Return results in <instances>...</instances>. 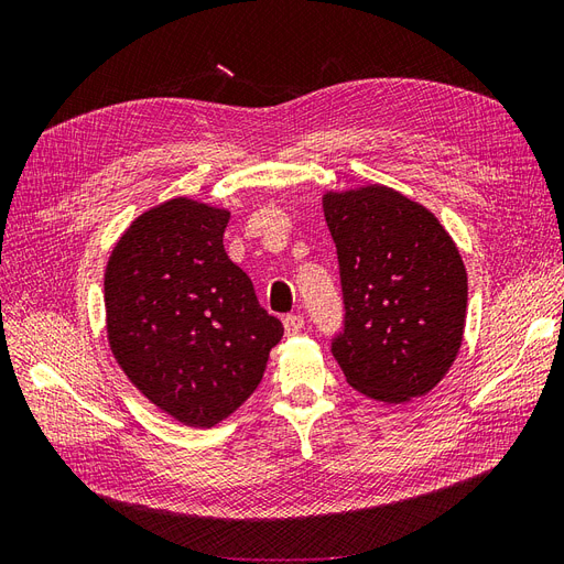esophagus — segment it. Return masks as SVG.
Here are the masks:
<instances>
[{
	"mask_svg": "<svg viewBox=\"0 0 564 564\" xmlns=\"http://www.w3.org/2000/svg\"><path fill=\"white\" fill-rule=\"evenodd\" d=\"M282 324H284V334L286 336H296L299 332H303V317L301 315H286L284 319H282Z\"/></svg>",
	"mask_w": 564,
	"mask_h": 564,
	"instance_id": "1",
	"label": "esophagus"
}]
</instances>
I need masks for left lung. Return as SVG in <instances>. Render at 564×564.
<instances>
[{"label": "left lung", "instance_id": "left-lung-1", "mask_svg": "<svg viewBox=\"0 0 564 564\" xmlns=\"http://www.w3.org/2000/svg\"><path fill=\"white\" fill-rule=\"evenodd\" d=\"M336 245L344 332L332 352L362 395L402 404L454 365L466 327L468 278L440 220L386 185L322 197Z\"/></svg>", "mask_w": 564, "mask_h": 564}]
</instances>
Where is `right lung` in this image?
<instances>
[{
    "label": "right lung",
    "instance_id": "add662e5",
    "mask_svg": "<svg viewBox=\"0 0 564 564\" xmlns=\"http://www.w3.org/2000/svg\"><path fill=\"white\" fill-rule=\"evenodd\" d=\"M230 212L187 197L141 214L106 268L108 340L127 379L193 429L230 416L261 383L282 322L224 249Z\"/></svg>",
    "mask_w": 564,
    "mask_h": 564
}]
</instances>
